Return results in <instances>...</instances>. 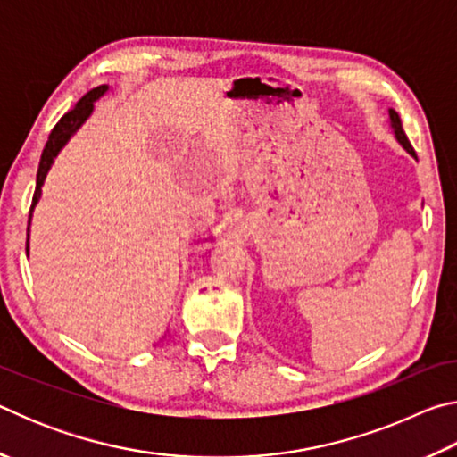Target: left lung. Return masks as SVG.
Returning a JSON list of instances; mask_svg holds the SVG:
<instances>
[{
    "label": "left lung",
    "mask_w": 457,
    "mask_h": 457,
    "mask_svg": "<svg viewBox=\"0 0 457 457\" xmlns=\"http://www.w3.org/2000/svg\"><path fill=\"white\" fill-rule=\"evenodd\" d=\"M389 119H391V127H393V133H395V138L397 141L403 145V149L409 153V154H413L415 157V151H413V146H411V143H409V138H407V135H405V130H403V127H401V119H399V114L393 111H389Z\"/></svg>",
    "instance_id": "1"
}]
</instances>
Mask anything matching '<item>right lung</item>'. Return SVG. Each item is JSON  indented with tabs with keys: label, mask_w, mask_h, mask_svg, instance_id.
<instances>
[{
	"label": "right lung",
	"mask_w": 457,
	"mask_h": 457,
	"mask_svg": "<svg viewBox=\"0 0 457 457\" xmlns=\"http://www.w3.org/2000/svg\"><path fill=\"white\" fill-rule=\"evenodd\" d=\"M106 84L103 87H96L92 88L90 92H87L72 111H68L64 117H62L56 127L52 129V133L48 137V143H46L44 151H42V159H40V167H37V177H36V191H34V197H32V207H29V218H32V210L34 205L37 204V199H40V193H42V185L46 175H48V169L52 167L54 159H56V154L60 153L62 146L68 143V138H71L76 130L80 129V125L84 120L88 119V114L92 112V106H95V100L100 98L106 92ZM28 231H29V220H28Z\"/></svg>",
	"instance_id": "add662e5"
}]
</instances>
